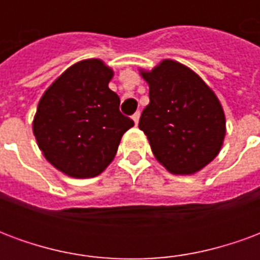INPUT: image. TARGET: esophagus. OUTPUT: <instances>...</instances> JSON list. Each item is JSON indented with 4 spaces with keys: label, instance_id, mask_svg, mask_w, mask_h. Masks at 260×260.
I'll return each mask as SVG.
<instances>
[{
    "label": "esophagus",
    "instance_id": "obj_1",
    "mask_svg": "<svg viewBox=\"0 0 260 260\" xmlns=\"http://www.w3.org/2000/svg\"><path fill=\"white\" fill-rule=\"evenodd\" d=\"M139 118H141V113H139V111H136V113L132 115V119H134L135 125H138V122H139Z\"/></svg>",
    "mask_w": 260,
    "mask_h": 260
}]
</instances>
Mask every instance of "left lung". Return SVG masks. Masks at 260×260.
Here are the masks:
<instances>
[{
  "label": "left lung",
  "mask_w": 260,
  "mask_h": 260,
  "mask_svg": "<svg viewBox=\"0 0 260 260\" xmlns=\"http://www.w3.org/2000/svg\"><path fill=\"white\" fill-rule=\"evenodd\" d=\"M150 103L139 119L158 163L174 175H192L217 156L225 136V115L212 87L195 71L163 59L139 68Z\"/></svg>",
  "instance_id": "8db88e82"
}]
</instances>
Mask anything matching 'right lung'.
<instances>
[{
	"instance_id": "add662e5",
	"label": "right lung",
	"mask_w": 260,
	"mask_h": 260,
	"mask_svg": "<svg viewBox=\"0 0 260 260\" xmlns=\"http://www.w3.org/2000/svg\"><path fill=\"white\" fill-rule=\"evenodd\" d=\"M114 71L99 58L65 69L43 93L33 134L43 156L72 178L102 174L117 154L134 121L119 113V97L108 83Z\"/></svg>"
}]
</instances>
